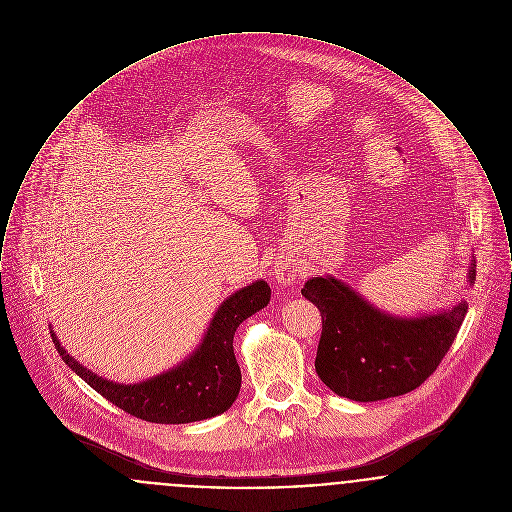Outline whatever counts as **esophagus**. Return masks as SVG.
<instances>
[{"mask_svg":"<svg viewBox=\"0 0 512 512\" xmlns=\"http://www.w3.org/2000/svg\"><path fill=\"white\" fill-rule=\"evenodd\" d=\"M273 275H275L277 283H281V285H291L296 277H298V266H296L293 260H289V258H281V260H277L275 266H273Z\"/></svg>","mask_w":512,"mask_h":512,"instance_id":"1","label":"esophagus"}]
</instances>
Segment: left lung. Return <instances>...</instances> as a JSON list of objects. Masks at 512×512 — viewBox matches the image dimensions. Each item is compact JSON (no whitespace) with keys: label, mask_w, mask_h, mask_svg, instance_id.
Here are the masks:
<instances>
[{"label":"left lung","mask_w":512,"mask_h":512,"mask_svg":"<svg viewBox=\"0 0 512 512\" xmlns=\"http://www.w3.org/2000/svg\"><path fill=\"white\" fill-rule=\"evenodd\" d=\"M474 281L472 256L468 285ZM302 296L322 312L318 376L333 393L356 403L383 401L420 387L453 345L468 312L460 298L437 312L397 316L333 275L308 279Z\"/></svg>","instance_id":"left-lung-1"}]
</instances>
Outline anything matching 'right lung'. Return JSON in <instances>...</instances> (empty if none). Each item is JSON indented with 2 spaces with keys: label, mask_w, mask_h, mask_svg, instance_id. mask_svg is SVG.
<instances>
[{
  "label": "right lung",
  "mask_w": 512,
  "mask_h": 512,
  "mask_svg": "<svg viewBox=\"0 0 512 512\" xmlns=\"http://www.w3.org/2000/svg\"><path fill=\"white\" fill-rule=\"evenodd\" d=\"M271 289L258 279L227 296L210 320L198 347L185 360L138 383H117L75 360L50 329L61 360L109 403L154 424H190L223 414L237 401L241 370L233 337L241 323L268 306Z\"/></svg>",
  "instance_id": "add662e5"
}]
</instances>
